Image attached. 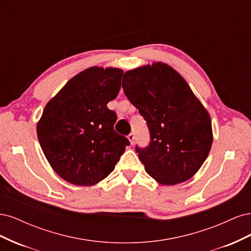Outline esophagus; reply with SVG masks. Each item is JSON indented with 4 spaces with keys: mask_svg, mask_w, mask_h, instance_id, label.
Returning <instances> with one entry per match:
<instances>
[{
    "mask_svg": "<svg viewBox=\"0 0 251 251\" xmlns=\"http://www.w3.org/2000/svg\"><path fill=\"white\" fill-rule=\"evenodd\" d=\"M127 138H128V140H130L131 144H133V143H134V140H135V134H134L133 132L130 133V134H128V136H127Z\"/></svg>",
    "mask_w": 251,
    "mask_h": 251,
    "instance_id": "1",
    "label": "esophagus"
}]
</instances>
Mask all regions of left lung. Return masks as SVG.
I'll list each match as a JSON object with an SVG mask.
<instances>
[{
    "label": "left lung",
    "instance_id": "8db88e82",
    "mask_svg": "<svg viewBox=\"0 0 251 251\" xmlns=\"http://www.w3.org/2000/svg\"><path fill=\"white\" fill-rule=\"evenodd\" d=\"M123 88L147 121L150 142L135 147L146 172L164 185L192 178L209 154L212 131L209 114L187 82L158 63L126 72Z\"/></svg>",
    "mask_w": 251,
    "mask_h": 251
}]
</instances>
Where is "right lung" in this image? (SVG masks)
Here are the masks:
<instances>
[{
  "mask_svg": "<svg viewBox=\"0 0 251 251\" xmlns=\"http://www.w3.org/2000/svg\"><path fill=\"white\" fill-rule=\"evenodd\" d=\"M123 70L89 68L68 81L47 103L37 138L48 162L75 185H92L113 172L130 140L114 130Z\"/></svg>",
  "mask_w": 251,
  "mask_h": 251,
  "instance_id": "right-lung-1",
  "label": "right lung"
}]
</instances>
